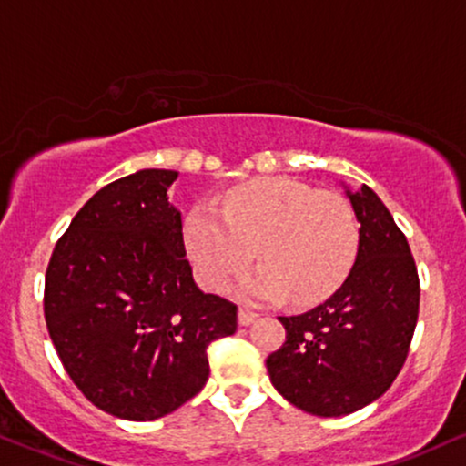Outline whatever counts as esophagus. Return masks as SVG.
Listing matches in <instances>:
<instances>
[{
  "instance_id": "1",
  "label": "esophagus",
  "mask_w": 466,
  "mask_h": 466,
  "mask_svg": "<svg viewBox=\"0 0 466 466\" xmlns=\"http://www.w3.org/2000/svg\"><path fill=\"white\" fill-rule=\"evenodd\" d=\"M258 319L256 312L248 310V308H240L238 310V325H251Z\"/></svg>"
}]
</instances>
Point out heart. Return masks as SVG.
<instances>
[{
	"label": "heart",
	"mask_w": 466,
	"mask_h": 466,
	"mask_svg": "<svg viewBox=\"0 0 466 466\" xmlns=\"http://www.w3.org/2000/svg\"><path fill=\"white\" fill-rule=\"evenodd\" d=\"M184 245L204 289L221 290L256 248L262 265L240 278V297L310 304L350 276L360 226L354 206L336 190L278 177L234 190L221 210L206 204L190 210Z\"/></svg>",
	"instance_id": "obj_1"
}]
</instances>
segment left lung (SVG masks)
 <instances>
[{"mask_svg": "<svg viewBox=\"0 0 466 466\" xmlns=\"http://www.w3.org/2000/svg\"><path fill=\"white\" fill-rule=\"evenodd\" d=\"M347 195L360 221L354 267L323 304L279 317L287 340L267 358L278 393L317 417H343L382 397L406 362L419 317L406 237L367 184Z\"/></svg>", "mask_w": 466, "mask_h": 466, "instance_id": "obj_1", "label": "left lung"}]
</instances>
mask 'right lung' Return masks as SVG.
<instances>
[{
	"mask_svg": "<svg viewBox=\"0 0 466 466\" xmlns=\"http://www.w3.org/2000/svg\"><path fill=\"white\" fill-rule=\"evenodd\" d=\"M177 171L106 184L56 243L43 310L65 371L93 406L154 421L208 380V345L237 332V306L201 293L167 188Z\"/></svg>",
	"mask_w": 466,
	"mask_h": 466,
	"instance_id": "1",
	"label": "right lung"
}]
</instances>
